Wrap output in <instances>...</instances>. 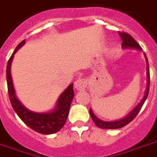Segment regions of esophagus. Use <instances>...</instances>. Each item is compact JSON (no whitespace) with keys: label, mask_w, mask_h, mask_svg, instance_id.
I'll use <instances>...</instances> for the list:
<instances>
[{"label":"esophagus","mask_w":157,"mask_h":157,"mask_svg":"<svg viewBox=\"0 0 157 157\" xmlns=\"http://www.w3.org/2000/svg\"><path fill=\"white\" fill-rule=\"evenodd\" d=\"M86 86H87V80L85 78H78L74 83V87L78 91H83V90H84Z\"/></svg>","instance_id":"1"}]
</instances>
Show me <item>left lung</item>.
<instances>
[{"instance_id": "1", "label": "left lung", "mask_w": 157, "mask_h": 157, "mask_svg": "<svg viewBox=\"0 0 157 157\" xmlns=\"http://www.w3.org/2000/svg\"><path fill=\"white\" fill-rule=\"evenodd\" d=\"M120 37L122 39V47L123 49H135L137 50H141V47L139 45V44L136 42L134 39L129 34L125 32H118ZM144 56L146 58L147 60V87L145 95L143 97V98L141 99V101L139 102L138 104L135 107V108L132 110L129 113L126 117H124L123 118L119 119V120H116V121H112V122H106V121H102L100 120L98 117H97L94 113H93V111L90 108L89 109V113L91 116L93 121L94 122L95 125L98 128H102V129H117V128H123L124 126L128 125V123H130L133 119L135 118L137 114L139 113V112L141 111V107L144 104L145 101L147 98L148 94H149V88H150V70H149V63H148V60H147V57L146 54H144Z\"/></svg>"}]
</instances>
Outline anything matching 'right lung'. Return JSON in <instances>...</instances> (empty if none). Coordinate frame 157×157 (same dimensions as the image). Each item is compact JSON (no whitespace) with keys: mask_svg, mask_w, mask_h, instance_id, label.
Segmentation results:
<instances>
[{"mask_svg":"<svg viewBox=\"0 0 157 157\" xmlns=\"http://www.w3.org/2000/svg\"><path fill=\"white\" fill-rule=\"evenodd\" d=\"M25 43V40L19 44L7 63L6 81L9 98L14 111L29 128L41 134H53L60 130L67 120L72 100L74 96L73 83L66 88L63 94L59 96L55 109L51 112L35 113L25 108L16 98L10 74V66L14 55Z\"/></svg>","mask_w":157,"mask_h":157,"instance_id":"add662e5","label":"right lung"}]
</instances>
